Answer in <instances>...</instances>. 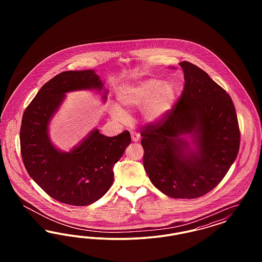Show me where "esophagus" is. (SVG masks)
<instances>
[{
    "mask_svg": "<svg viewBox=\"0 0 262 262\" xmlns=\"http://www.w3.org/2000/svg\"><path fill=\"white\" fill-rule=\"evenodd\" d=\"M130 137H132V140H133L134 142H137V141H139V139H140L139 134H137L136 132H132V133H130Z\"/></svg>",
    "mask_w": 262,
    "mask_h": 262,
    "instance_id": "1",
    "label": "esophagus"
}]
</instances>
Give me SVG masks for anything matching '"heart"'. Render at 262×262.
Here are the masks:
<instances>
[{"label":"heart","mask_w":262,"mask_h":262,"mask_svg":"<svg viewBox=\"0 0 262 262\" xmlns=\"http://www.w3.org/2000/svg\"><path fill=\"white\" fill-rule=\"evenodd\" d=\"M174 88L169 82L158 78H148L136 85L123 89L118 99L126 109H140L143 107L144 119L155 123L163 119L174 104ZM113 117L125 121L127 115L118 106L111 108Z\"/></svg>","instance_id":"1"}]
</instances>
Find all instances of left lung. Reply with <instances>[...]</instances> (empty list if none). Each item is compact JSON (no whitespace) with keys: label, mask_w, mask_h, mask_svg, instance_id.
Wrapping results in <instances>:
<instances>
[{"label":"left lung","mask_w":262,"mask_h":262,"mask_svg":"<svg viewBox=\"0 0 262 262\" xmlns=\"http://www.w3.org/2000/svg\"><path fill=\"white\" fill-rule=\"evenodd\" d=\"M185 85L174 107L142 127L143 166L151 183L173 199H198L216 187L237 158L241 134L230 95L204 71L181 62ZM189 134L197 150L180 137Z\"/></svg>","instance_id":"8db88e82"}]
</instances>
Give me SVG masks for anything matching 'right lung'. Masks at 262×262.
Masks as SVG:
<instances>
[{"label": "right lung", "mask_w": 262, "mask_h": 262, "mask_svg": "<svg viewBox=\"0 0 262 262\" xmlns=\"http://www.w3.org/2000/svg\"><path fill=\"white\" fill-rule=\"evenodd\" d=\"M81 89H103L93 70L62 72L54 76L25 109L19 133L27 173L52 199L75 206L89 205L108 191L114 181V165L130 143L128 130L108 137L94 129L70 152L52 144L48 136L51 118L67 92Z\"/></svg>", "instance_id": "add662e5"}]
</instances>
